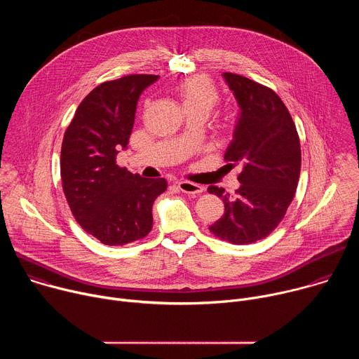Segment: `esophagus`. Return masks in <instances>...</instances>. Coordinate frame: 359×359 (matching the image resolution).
I'll return each instance as SVG.
<instances>
[{
  "label": "esophagus",
  "instance_id": "obj_1",
  "mask_svg": "<svg viewBox=\"0 0 359 359\" xmlns=\"http://www.w3.org/2000/svg\"><path fill=\"white\" fill-rule=\"evenodd\" d=\"M177 187L186 194H200L203 191V187L200 184L191 182H179Z\"/></svg>",
  "mask_w": 359,
  "mask_h": 359
}]
</instances>
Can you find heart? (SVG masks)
I'll list each match as a JSON object with an SVG mask.
<instances>
[{
	"mask_svg": "<svg viewBox=\"0 0 359 359\" xmlns=\"http://www.w3.org/2000/svg\"><path fill=\"white\" fill-rule=\"evenodd\" d=\"M184 111L198 109L209 114L219 102V92L213 82L206 76H190L176 86Z\"/></svg>",
	"mask_w": 359,
	"mask_h": 359,
	"instance_id": "obj_1",
	"label": "heart"
}]
</instances>
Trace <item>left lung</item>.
I'll return each mask as SVG.
<instances>
[{
	"label": "left lung",
	"mask_w": 359,
	"mask_h": 359,
	"mask_svg": "<svg viewBox=\"0 0 359 359\" xmlns=\"http://www.w3.org/2000/svg\"><path fill=\"white\" fill-rule=\"evenodd\" d=\"M237 99L240 118L224 161L241 166L236 196L223 187L208 191L222 197L224 215L209 229L233 244L267 237L284 219L301 170V147L294 121L280 96L245 76L224 72Z\"/></svg>",
	"instance_id": "obj_1"
}]
</instances>
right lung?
Returning <instances> with one entry per match:
<instances>
[{"label": "right lung", "mask_w": 359, "mask_h": 359, "mask_svg": "<svg viewBox=\"0 0 359 359\" xmlns=\"http://www.w3.org/2000/svg\"><path fill=\"white\" fill-rule=\"evenodd\" d=\"M158 75L107 81L81 102L61 149L62 189L81 227L107 245L144 238L153 226L151 208L168 183L144 179L116 165L135 123L140 93Z\"/></svg>", "instance_id": "1"}]
</instances>
